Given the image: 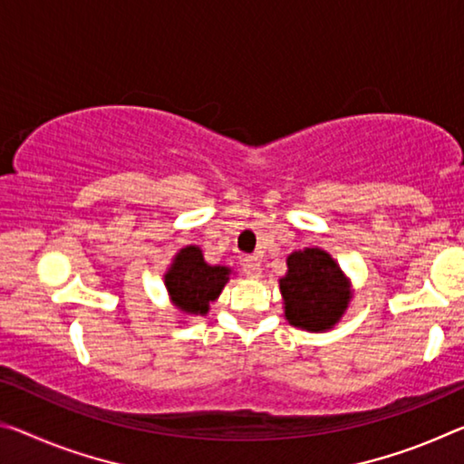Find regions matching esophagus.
Here are the masks:
<instances>
[{"instance_id": "1", "label": "esophagus", "mask_w": 464, "mask_h": 464, "mask_svg": "<svg viewBox=\"0 0 464 464\" xmlns=\"http://www.w3.org/2000/svg\"><path fill=\"white\" fill-rule=\"evenodd\" d=\"M260 266H262V264H260L258 258H256V256H246V258H244V272H246L247 278H258L260 272H262Z\"/></svg>"}]
</instances>
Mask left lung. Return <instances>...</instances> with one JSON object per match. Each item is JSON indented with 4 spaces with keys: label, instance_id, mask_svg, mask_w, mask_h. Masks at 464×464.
<instances>
[{
    "label": "left lung",
    "instance_id": "obj_1",
    "mask_svg": "<svg viewBox=\"0 0 464 464\" xmlns=\"http://www.w3.org/2000/svg\"><path fill=\"white\" fill-rule=\"evenodd\" d=\"M286 266L281 278L286 320L312 333L333 328L349 304L347 281L336 262L322 249L307 247L293 252Z\"/></svg>",
    "mask_w": 464,
    "mask_h": 464
}]
</instances>
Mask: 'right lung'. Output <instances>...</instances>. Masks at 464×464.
Listing matches in <instances>:
<instances>
[{
    "label": "right lung",
    "mask_w": 464,
    "mask_h": 464,
    "mask_svg": "<svg viewBox=\"0 0 464 464\" xmlns=\"http://www.w3.org/2000/svg\"><path fill=\"white\" fill-rule=\"evenodd\" d=\"M229 281V268L208 266L202 252L189 246L175 256V262L165 275V285L175 305L188 314H206L225 283Z\"/></svg>",
    "instance_id": "right-lung-1"
}]
</instances>
